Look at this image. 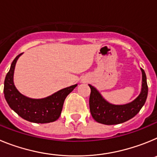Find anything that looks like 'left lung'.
<instances>
[{
  "label": "left lung",
  "instance_id": "8db88e82",
  "mask_svg": "<svg viewBox=\"0 0 157 157\" xmlns=\"http://www.w3.org/2000/svg\"><path fill=\"white\" fill-rule=\"evenodd\" d=\"M142 72V84L141 91L135 100L122 105L110 104L104 99L101 94L93 86L90 87V110L94 120L105 125H114L124 123L132 119L138 114L145 105L148 95V85L145 71L141 68Z\"/></svg>",
  "mask_w": 157,
  "mask_h": 157
}]
</instances>
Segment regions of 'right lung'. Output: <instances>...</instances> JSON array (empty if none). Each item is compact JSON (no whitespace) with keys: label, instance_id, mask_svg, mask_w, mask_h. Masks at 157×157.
I'll return each instance as SVG.
<instances>
[{"label":"right lung","instance_id":"add662e5","mask_svg":"<svg viewBox=\"0 0 157 157\" xmlns=\"http://www.w3.org/2000/svg\"><path fill=\"white\" fill-rule=\"evenodd\" d=\"M22 55H18L11 64L4 84V94L7 103L20 117L29 122L47 123L56 121L61 114L65 98L77 84L62 89L55 94L42 99H32L21 94L14 85V70L17 59Z\"/></svg>","mask_w":157,"mask_h":157}]
</instances>
